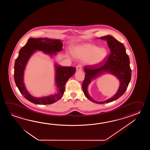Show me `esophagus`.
<instances>
[{"label": "esophagus", "instance_id": "obj_1", "mask_svg": "<svg viewBox=\"0 0 150 150\" xmlns=\"http://www.w3.org/2000/svg\"><path fill=\"white\" fill-rule=\"evenodd\" d=\"M81 70H82V66L81 65H78L76 66V70L77 71H81Z\"/></svg>", "mask_w": 150, "mask_h": 150}]
</instances>
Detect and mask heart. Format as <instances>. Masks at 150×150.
<instances>
[{"label": "heart", "instance_id": "heart-1", "mask_svg": "<svg viewBox=\"0 0 150 150\" xmlns=\"http://www.w3.org/2000/svg\"><path fill=\"white\" fill-rule=\"evenodd\" d=\"M74 55L80 59H87V63L95 66L101 63L107 56V52L104 48L99 49L97 46L91 44L80 45L74 48Z\"/></svg>", "mask_w": 150, "mask_h": 150}]
</instances>
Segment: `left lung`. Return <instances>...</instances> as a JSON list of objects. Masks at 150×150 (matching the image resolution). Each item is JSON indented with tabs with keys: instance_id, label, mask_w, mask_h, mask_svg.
Here are the masks:
<instances>
[{
	"instance_id": "left-lung-1",
	"label": "left lung",
	"mask_w": 150,
	"mask_h": 150,
	"mask_svg": "<svg viewBox=\"0 0 150 150\" xmlns=\"http://www.w3.org/2000/svg\"><path fill=\"white\" fill-rule=\"evenodd\" d=\"M101 39L106 40L110 49V54L106 58L104 64L97 65H87L84 67L85 77L83 81V92L87 98L94 103L103 104L112 102L120 98L127 90L131 76L129 57L126 53L125 45L110 35L102 36ZM105 72H109L116 76L120 81L118 92L112 98L105 102H98L93 100L87 92V87L92 79H94Z\"/></svg>"
}]
</instances>
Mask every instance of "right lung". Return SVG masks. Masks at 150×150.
Returning <instances> with one entry per match:
<instances>
[{"mask_svg":"<svg viewBox=\"0 0 150 150\" xmlns=\"http://www.w3.org/2000/svg\"><path fill=\"white\" fill-rule=\"evenodd\" d=\"M63 43L59 40L48 38H29L25 46L20 50L19 56L14 64V78L20 93L30 102L37 105H50L58 101L64 94L65 83L76 72V68L71 67H61L56 64L55 81L58 92L54 95L46 97L35 98L25 89L23 83V74L25 65L32 54L36 51H43L50 55L56 54V52L63 50Z\"/></svg>","mask_w":150,"mask_h":150,"instance_id":"1","label":"right lung"}]
</instances>
